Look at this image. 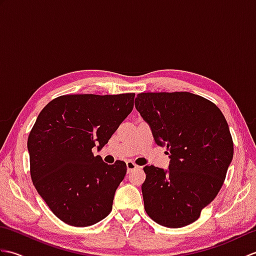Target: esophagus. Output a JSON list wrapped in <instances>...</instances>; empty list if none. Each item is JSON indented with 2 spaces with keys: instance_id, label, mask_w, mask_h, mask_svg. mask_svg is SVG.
Instances as JSON below:
<instances>
[{
  "instance_id": "34e87169",
  "label": "esophagus",
  "mask_w": 256,
  "mask_h": 256,
  "mask_svg": "<svg viewBox=\"0 0 256 256\" xmlns=\"http://www.w3.org/2000/svg\"><path fill=\"white\" fill-rule=\"evenodd\" d=\"M126 168H128V172H132L134 170H138V168H140V166H138L136 164H134L133 162H126Z\"/></svg>"
}]
</instances>
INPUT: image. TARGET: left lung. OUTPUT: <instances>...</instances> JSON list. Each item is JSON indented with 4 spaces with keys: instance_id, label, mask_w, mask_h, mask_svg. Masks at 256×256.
Returning <instances> with one entry per match:
<instances>
[{
    "instance_id": "obj_1",
    "label": "left lung",
    "mask_w": 256,
    "mask_h": 256,
    "mask_svg": "<svg viewBox=\"0 0 256 256\" xmlns=\"http://www.w3.org/2000/svg\"><path fill=\"white\" fill-rule=\"evenodd\" d=\"M135 108L170 158L168 170L143 168L146 214L167 228L192 224L220 192L232 160L226 120L214 102L184 91L138 94Z\"/></svg>"
}]
</instances>
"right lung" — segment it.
Here are the masks:
<instances>
[{"label": "right lung", "instance_id": "obj_1", "mask_svg": "<svg viewBox=\"0 0 256 256\" xmlns=\"http://www.w3.org/2000/svg\"><path fill=\"white\" fill-rule=\"evenodd\" d=\"M135 94H64L52 100L30 130L32 184L58 219L89 226L112 210L126 164L108 165L92 148H102L133 110Z\"/></svg>", "mask_w": 256, "mask_h": 256}]
</instances>
